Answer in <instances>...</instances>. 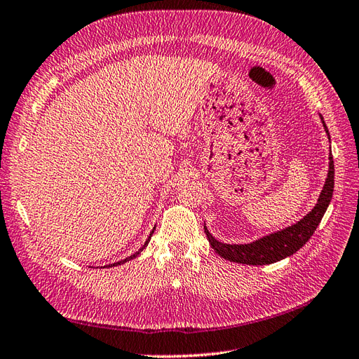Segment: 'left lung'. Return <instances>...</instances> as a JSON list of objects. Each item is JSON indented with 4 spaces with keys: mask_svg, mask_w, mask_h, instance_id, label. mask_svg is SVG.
Segmentation results:
<instances>
[{
    "mask_svg": "<svg viewBox=\"0 0 359 359\" xmlns=\"http://www.w3.org/2000/svg\"><path fill=\"white\" fill-rule=\"evenodd\" d=\"M320 121L323 123V128L327 131V135L330 138V133L323 118L320 116ZM334 191V161L332 154L330 152V165H328V175L323 189L319 195L316 205L309 212L302 221L297 224L287 226L285 229L276 231L273 234L265 236L262 238H258L248 245H226V243L217 241L210 233L207 226H204V233L209 240L212 249L221 255L222 258L238 262V264H248V265H265L273 264L280 259H285L286 257H291L294 253L303 248L309 238L313 236L318 225L320 224L323 215H325L330 201L332 198Z\"/></svg>",
    "mask_w": 359,
    "mask_h": 359,
    "instance_id": "obj_1",
    "label": "left lung"
}]
</instances>
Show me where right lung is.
I'll list each match as a JSON object with an SVG mask.
<instances>
[{
    "instance_id": "1",
    "label": "right lung",
    "mask_w": 359,
    "mask_h": 359,
    "mask_svg": "<svg viewBox=\"0 0 359 359\" xmlns=\"http://www.w3.org/2000/svg\"><path fill=\"white\" fill-rule=\"evenodd\" d=\"M154 231H155V228L152 229V233H150V234H149V238L146 240V243H144V245H143V246H142L140 249H138V250H137V252L134 253V255H131V257H128V258H125V259H122V261H118V262H113V264H110V265H109V267H111V265H113V267H116V265L125 264L126 261H131V259H134L135 257H138V255H140V253H142V250H143V249H144V248H146V246L149 245V241H150V237H152V234H154Z\"/></svg>"
}]
</instances>
